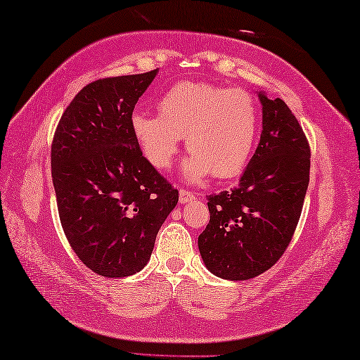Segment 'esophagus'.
<instances>
[{"label":"esophagus","mask_w":360,"mask_h":360,"mask_svg":"<svg viewBox=\"0 0 360 360\" xmlns=\"http://www.w3.org/2000/svg\"><path fill=\"white\" fill-rule=\"evenodd\" d=\"M179 200H180V203H188L191 200H194V194L189 193V191H186V189H180Z\"/></svg>","instance_id":"obj_1"}]
</instances>
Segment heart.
I'll list each match as a JSON object with an SVG mask.
<instances>
[{"mask_svg": "<svg viewBox=\"0 0 360 360\" xmlns=\"http://www.w3.org/2000/svg\"><path fill=\"white\" fill-rule=\"evenodd\" d=\"M259 113L250 93L208 82H179L161 94L158 115L135 110L130 129L146 160L165 171L172 165L185 136L193 152L183 175L200 183L212 172L217 179L240 174L258 134Z\"/></svg>", "mask_w": 360, "mask_h": 360, "instance_id": "1", "label": "heart"}]
</instances>
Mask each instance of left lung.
Returning a JSON list of instances; mask_svg holds the SVG:
<instances>
[{"instance_id": "obj_1", "label": "left lung", "mask_w": 360, "mask_h": 360, "mask_svg": "<svg viewBox=\"0 0 360 360\" xmlns=\"http://www.w3.org/2000/svg\"><path fill=\"white\" fill-rule=\"evenodd\" d=\"M259 144L239 185L208 195L210 224L199 236L211 274L244 281L281 258L297 229L309 185L311 150L303 129L280 98L258 91Z\"/></svg>"}]
</instances>
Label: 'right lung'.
I'll return each instance as SVG.
<instances>
[{"instance_id":"right-lung-1","label":"right lung","mask_w":360,"mask_h":360,"mask_svg":"<svg viewBox=\"0 0 360 360\" xmlns=\"http://www.w3.org/2000/svg\"><path fill=\"white\" fill-rule=\"evenodd\" d=\"M157 72L88 84L54 134L51 169L65 236L79 259L105 278L144 269L179 202V191L143 157L130 129L135 104Z\"/></svg>"}]
</instances>
